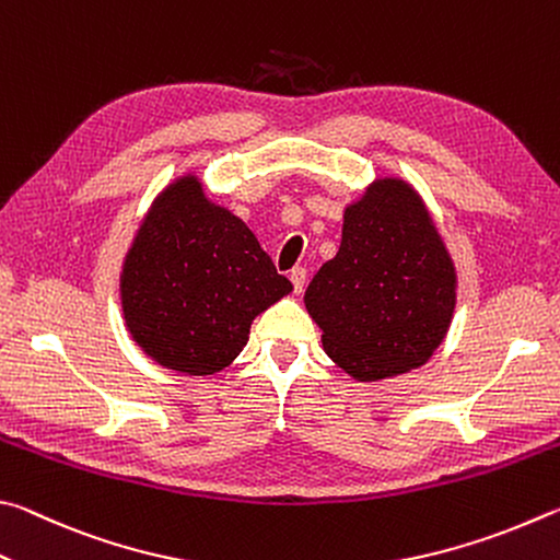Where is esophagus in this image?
<instances>
[{"label": "esophagus", "mask_w": 560, "mask_h": 560, "mask_svg": "<svg viewBox=\"0 0 560 560\" xmlns=\"http://www.w3.org/2000/svg\"><path fill=\"white\" fill-rule=\"evenodd\" d=\"M290 280H292V288H295V295H302V290H305V280H307V270L302 268H292L290 272Z\"/></svg>", "instance_id": "obj_1"}]
</instances>
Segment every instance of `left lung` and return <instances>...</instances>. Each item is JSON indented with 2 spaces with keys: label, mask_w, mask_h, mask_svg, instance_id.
Wrapping results in <instances>:
<instances>
[{
  "label": "left lung",
  "mask_w": 560,
  "mask_h": 560,
  "mask_svg": "<svg viewBox=\"0 0 560 560\" xmlns=\"http://www.w3.org/2000/svg\"><path fill=\"white\" fill-rule=\"evenodd\" d=\"M455 265L420 196L378 179L347 206L341 245L305 292L327 357L378 381L423 366L455 312Z\"/></svg>",
  "instance_id": "left-lung-1"
}]
</instances>
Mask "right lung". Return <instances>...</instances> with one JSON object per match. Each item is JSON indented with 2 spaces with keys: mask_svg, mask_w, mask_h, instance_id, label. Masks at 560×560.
Segmentation results:
<instances>
[{
  "mask_svg": "<svg viewBox=\"0 0 560 560\" xmlns=\"http://www.w3.org/2000/svg\"><path fill=\"white\" fill-rule=\"evenodd\" d=\"M292 290L238 215L196 176L156 196L120 278L125 325L156 364L209 376L241 354L253 319Z\"/></svg>",
  "mask_w": 560,
  "mask_h": 560,
  "instance_id": "1",
  "label": "right lung"
}]
</instances>
